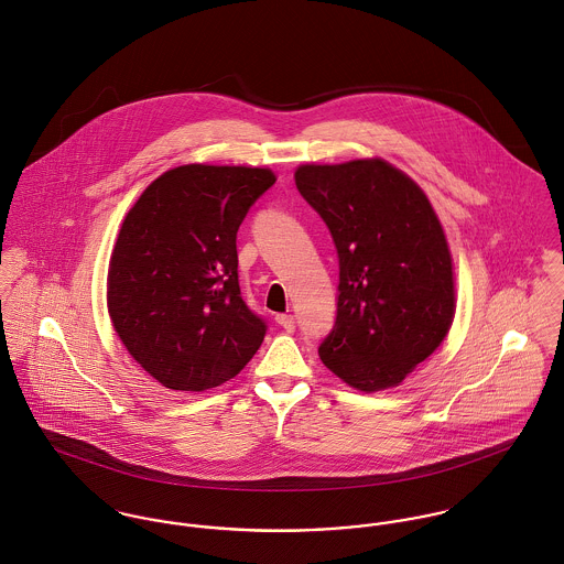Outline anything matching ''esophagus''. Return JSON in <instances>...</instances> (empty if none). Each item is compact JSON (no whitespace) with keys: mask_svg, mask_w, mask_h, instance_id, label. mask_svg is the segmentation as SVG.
I'll list each match as a JSON object with an SVG mask.
<instances>
[{"mask_svg":"<svg viewBox=\"0 0 564 564\" xmlns=\"http://www.w3.org/2000/svg\"><path fill=\"white\" fill-rule=\"evenodd\" d=\"M275 322H278V325L284 329V332H295V319L291 317V315H278L275 317Z\"/></svg>","mask_w":564,"mask_h":564,"instance_id":"obj_1","label":"esophagus"}]
</instances>
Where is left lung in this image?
Returning <instances> with one entry per match:
<instances>
[{
  "instance_id": "1",
  "label": "left lung",
  "mask_w": 564,
  "mask_h": 564,
  "mask_svg": "<svg viewBox=\"0 0 564 564\" xmlns=\"http://www.w3.org/2000/svg\"><path fill=\"white\" fill-rule=\"evenodd\" d=\"M302 197L338 256L336 322L323 365L349 387H398L445 338L456 311L445 232L425 193L380 159L302 164Z\"/></svg>"
}]
</instances>
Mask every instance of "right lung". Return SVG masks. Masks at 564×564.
Masks as SVG:
<instances>
[{
    "mask_svg": "<svg viewBox=\"0 0 564 564\" xmlns=\"http://www.w3.org/2000/svg\"><path fill=\"white\" fill-rule=\"evenodd\" d=\"M275 184L269 169L184 164L126 215L108 271V313L130 356L173 391L235 378L267 322L242 302L237 232Z\"/></svg>",
    "mask_w": 564,
    "mask_h": 564,
    "instance_id": "1",
    "label": "right lung"
}]
</instances>
